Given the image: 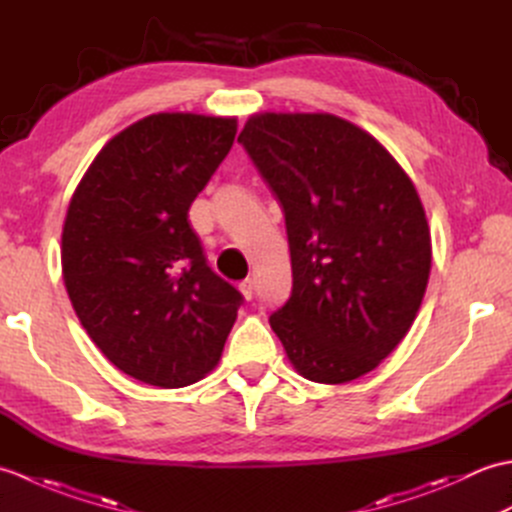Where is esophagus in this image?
I'll list each match as a JSON object with an SVG mask.
<instances>
[{
  "instance_id": "esophagus-1",
  "label": "esophagus",
  "mask_w": 512,
  "mask_h": 512,
  "mask_svg": "<svg viewBox=\"0 0 512 512\" xmlns=\"http://www.w3.org/2000/svg\"><path fill=\"white\" fill-rule=\"evenodd\" d=\"M239 290H242V295H244V299H253L255 297V281L253 279H244L242 284H239Z\"/></svg>"
}]
</instances>
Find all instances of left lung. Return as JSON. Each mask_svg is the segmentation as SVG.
<instances>
[{
	"label": "left lung",
	"instance_id": "8db88e82",
	"mask_svg": "<svg viewBox=\"0 0 512 512\" xmlns=\"http://www.w3.org/2000/svg\"><path fill=\"white\" fill-rule=\"evenodd\" d=\"M242 143L286 217L290 299L270 314L297 372L339 385L405 339L427 290L431 233L389 151L334 114H255Z\"/></svg>",
	"mask_w": 512,
	"mask_h": 512
}]
</instances>
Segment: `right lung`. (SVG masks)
<instances>
[{
	"mask_svg": "<svg viewBox=\"0 0 512 512\" xmlns=\"http://www.w3.org/2000/svg\"><path fill=\"white\" fill-rule=\"evenodd\" d=\"M235 134V118L151 114L99 151L72 195L65 290L96 347L140 383H198L220 361L244 301L206 264L189 224Z\"/></svg>",
	"mask_w": 512,
	"mask_h": 512,
	"instance_id": "obj_1",
	"label": "right lung"
}]
</instances>
